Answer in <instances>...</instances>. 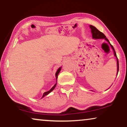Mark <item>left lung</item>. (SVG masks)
<instances>
[{
    "label": "left lung",
    "mask_w": 127,
    "mask_h": 127,
    "mask_svg": "<svg viewBox=\"0 0 127 127\" xmlns=\"http://www.w3.org/2000/svg\"><path fill=\"white\" fill-rule=\"evenodd\" d=\"M90 28L91 29V32H92V35H93V39H105L106 40L107 42H108L109 44H110V46L112 48L113 50L114 51V55H115V57L117 58V76L118 74V72H119V61H118V58L117 57V55H116V51L115 50H114L112 44H110V42H109V40L107 39L106 37V36L103 33L100 32L98 30V29H97L95 27H94L93 25H90Z\"/></svg>",
    "instance_id": "left-lung-1"
}]
</instances>
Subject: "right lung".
<instances>
[{
    "label": "right lung",
    "instance_id": "right-lung-1",
    "mask_svg": "<svg viewBox=\"0 0 127 127\" xmlns=\"http://www.w3.org/2000/svg\"><path fill=\"white\" fill-rule=\"evenodd\" d=\"M61 67H60V68H59L58 69V70L57 71V72H56V73H55V76H56V79H57V78H58V74H59V73H60V70H61ZM56 85H57V83H55V85L53 87H52L51 88V90H50V91H47V92H45V93L43 94V96H42V98H43V97L44 96H46L47 95H48V94L49 93H51V92L53 91V90L55 88V87H56Z\"/></svg>",
    "mask_w": 127,
    "mask_h": 127
}]
</instances>
